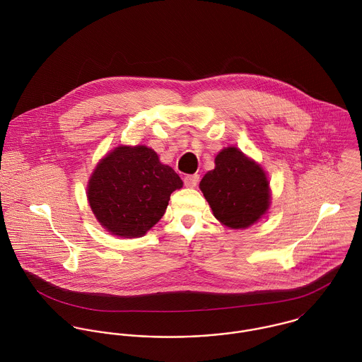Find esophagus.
Returning a JSON list of instances; mask_svg holds the SVG:
<instances>
[{
    "label": "esophagus",
    "mask_w": 362,
    "mask_h": 362,
    "mask_svg": "<svg viewBox=\"0 0 362 362\" xmlns=\"http://www.w3.org/2000/svg\"><path fill=\"white\" fill-rule=\"evenodd\" d=\"M184 184L189 188H195L199 184V175L198 174H191V175H185L184 178Z\"/></svg>",
    "instance_id": "1"
}]
</instances>
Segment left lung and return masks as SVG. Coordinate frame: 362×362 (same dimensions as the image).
Here are the masks:
<instances>
[{
  "mask_svg": "<svg viewBox=\"0 0 362 362\" xmlns=\"http://www.w3.org/2000/svg\"><path fill=\"white\" fill-rule=\"evenodd\" d=\"M214 163L199 184L214 217L231 228L257 223L270 199L263 170L235 148L221 151Z\"/></svg>",
  "mask_w": 362,
  "mask_h": 362,
  "instance_id": "1",
  "label": "left lung"
}]
</instances>
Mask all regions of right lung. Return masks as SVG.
<instances>
[{"mask_svg":"<svg viewBox=\"0 0 362 362\" xmlns=\"http://www.w3.org/2000/svg\"><path fill=\"white\" fill-rule=\"evenodd\" d=\"M182 181L146 146H119L95 170L89 187L90 207L110 233L142 237L163 217L170 195Z\"/></svg>","mask_w":362,"mask_h":362,"instance_id":"obj_1","label":"right lung"}]
</instances>
